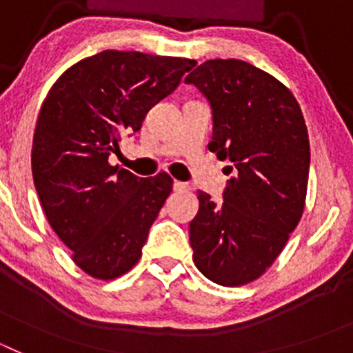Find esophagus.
I'll use <instances>...</instances> for the list:
<instances>
[{
	"instance_id": "34e87169",
	"label": "esophagus",
	"mask_w": 353,
	"mask_h": 353,
	"mask_svg": "<svg viewBox=\"0 0 353 353\" xmlns=\"http://www.w3.org/2000/svg\"><path fill=\"white\" fill-rule=\"evenodd\" d=\"M173 189L176 192H183V191H189V189H191V185H189V183H185V182H179V180H174Z\"/></svg>"
}]
</instances>
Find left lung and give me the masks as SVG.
Instances as JSON below:
<instances>
[{"mask_svg":"<svg viewBox=\"0 0 353 353\" xmlns=\"http://www.w3.org/2000/svg\"><path fill=\"white\" fill-rule=\"evenodd\" d=\"M212 105L208 150L230 159L223 203L199 191L189 226L192 260L221 286L263 276L305 207L310 138L301 105L281 81L242 60H208L185 77Z\"/></svg>","mask_w":353,"mask_h":353,"instance_id":"1","label":"left lung"}]
</instances>
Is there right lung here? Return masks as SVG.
Listing matches in <instances>:
<instances>
[{
	"instance_id": "right-lung-1",
	"label": "right lung",
	"mask_w": 353,
	"mask_h": 353,
	"mask_svg": "<svg viewBox=\"0 0 353 353\" xmlns=\"http://www.w3.org/2000/svg\"><path fill=\"white\" fill-rule=\"evenodd\" d=\"M194 65L189 58L102 51L67 68L40 108L31 148L35 189L74 263L95 279L111 281L138 263L173 191L166 171L139 179L109 164V155Z\"/></svg>"
}]
</instances>
